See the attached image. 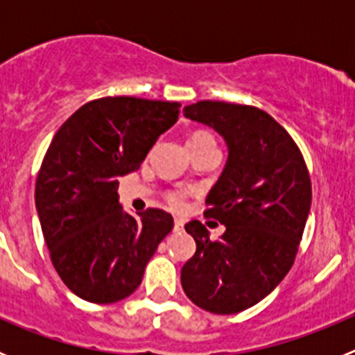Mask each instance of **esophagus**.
Instances as JSON below:
<instances>
[{
    "instance_id": "esophagus-1",
    "label": "esophagus",
    "mask_w": 355,
    "mask_h": 355,
    "mask_svg": "<svg viewBox=\"0 0 355 355\" xmlns=\"http://www.w3.org/2000/svg\"><path fill=\"white\" fill-rule=\"evenodd\" d=\"M183 227H184L183 218H174V229H175V231H183Z\"/></svg>"
}]
</instances>
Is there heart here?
Wrapping results in <instances>:
<instances>
[{
    "label": "heart",
    "mask_w": 355,
    "mask_h": 355,
    "mask_svg": "<svg viewBox=\"0 0 355 355\" xmlns=\"http://www.w3.org/2000/svg\"><path fill=\"white\" fill-rule=\"evenodd\" d=\"M200 139H211V135L205 133V131H197V133H193L192 137H190V140H200ZM167 200L172 208L175 209L183 208L184 200H187V192H183V190H174V192L168 193Z\"/></svg>",
    "instance_id": "heart-1"
}]
</instances>
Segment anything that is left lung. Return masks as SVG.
<instances>
[{"instance_id": "left-lung-1", "label": "left lung", "mask_w": 355, "mask_h": 355, "mask_svg": "<svg viewBox=\"0 0 355 355\" xmlns=\"http://www.w3.org/2000/svg\"><path fill=\"white\" fill-rule=\"evenodd\" d=\"M183 114L218 131L229 158L205 211L225 233L209 240L199 220L184 225L197 249L181 268V284L200 309L234 315L290 272L311 208V178L290 133L256 106L199 101Z\"/></svg>"}]
</instances>
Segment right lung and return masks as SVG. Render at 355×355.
Here are the masks:
<instances>
[{
  "instance_id": "add662e5",
  "label": "right lung",
  "mask_w": 355,
  "mask_h": 355,
  "mask_svg": "<svg viewBox=\"0 0 355 355\" xmlns=\"http://www.w3.org/2000/svg\"><path fill=\"white\" fill-rule=\"evenodd\" d=\"M181 103L101 97L76 110L49 144L37 174L35 206L55 270L80 299L112 304L140 286L172 215L122 211L119 178L139 171Z\"/></svg>"
}]
</instances>
